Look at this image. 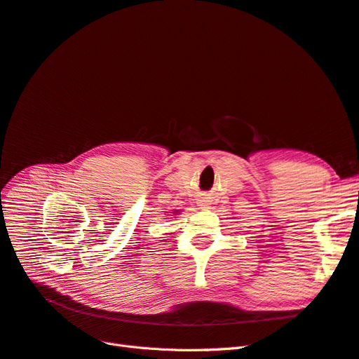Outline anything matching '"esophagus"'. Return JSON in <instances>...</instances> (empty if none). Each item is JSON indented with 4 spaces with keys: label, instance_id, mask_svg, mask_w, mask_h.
I'll return each mask as SVG.
<instances>
[{
    "label": "esophagus",
    "instance_id": "obj_1",
    "mask_svg": "<svg viewBox=\"0 0 359 359\" xmlns=\"http://www.w3.org/2000/svg\"><path fill=\"white\" fill-rule=\"evenodd\" d=\"M198 203H199L201 208H203V210H206V208H208V206H210V201L206 199V198H201Z\"/></svg>",
    "mask_w": 359,
    "mask_h": 359
}]
</instances>
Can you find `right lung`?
<instances>
[{
	"label": "right lung",
	"instance_id": "right-lung-1",
	"mask_svg": "<svg viewBox=\"0 0 359 359\" xmlns=\"http://www.w3.org/2000/svg\"><path fill=\"white\" fill-rule=\"evenodd\" d=\"M178 212H180V210H175V211H173V214H175V215H177Z\"/></svg>",
	"mask_w": 359,
	"mask_h": 359
}]
</instances>
